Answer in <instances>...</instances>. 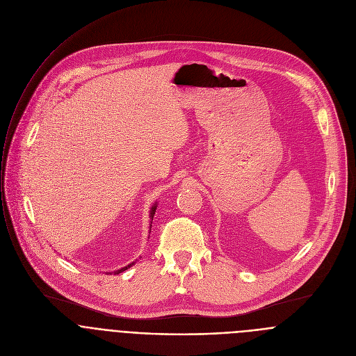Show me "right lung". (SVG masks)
<instances>
[{
	"instance_id": "1",
	"label": "right lung",
	"mask_w": 356,
	"mask_h": 356,
	"mask_svg": "<svg viewBox=\"0 0 356 356\" xmlns=\"http://www.w3.org/2000/svg\"><path fill=\"white\" fill-rule=\"evenodd\" d=\"M155 211H156V206H154V207H152V211H150V217L152 218H154V214H155ZM134 264H131V265H128V266H125V268H122V269H120V270H117V272H114L115 275H118V273H121V272H124V270H127L128 268H131Z\"/></svg>"
}]
</instances>
